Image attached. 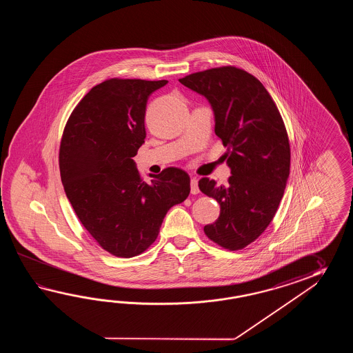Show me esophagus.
<instances>
[{
    "label": "esophagus",
    "mask_w": 353,
    "mask_h": 353,
    "mask_svg": "<svg viewBox=\"0 0 353 353\" xmlns=\"http://www.w3.org/2000/svg\"><path fill=\"white\" fill-rule=\"evenodd\" d=\"M190 192H192V194H198V193H199L198 179H196V178H192V179H190Z\"/></svg>",
    "instance_id": "1"
}]
</instances>
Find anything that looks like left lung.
Returning <instances> with one entry per match:
<instances>
[{"instance_id": "left-lung-1", "label": "left lung", "mask_w": 353, "mask_h": 353, "mask_svg": "<svg viewBox=\"0 0 353 353\" xmlns=\"http://www.w3.org/2000/svg\"><path fill=\"white\" fill-rule=\"evenodd\" d=\"M179 82L210 101L232 173L225 185L199 180L202 193L221 207L204 233L221 248L242 250L270 225L284 195L290 170L285 123L263 83L240 68H212Z\"/></svg>"}]
</instances>
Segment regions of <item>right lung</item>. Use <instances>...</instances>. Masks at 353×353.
Instances as JSON below:
<instances>
[{
  "instance_id": "right-lung-1",
  "label": "right lung",
  "mask_w": 353,
  "mask_h": 353,
  "mask_svg": "<svg viewBox=\"0 0 353 353\" xmlns=\"http://www.w3.org/2000/svg\"><path fill=\"white\" fill-rule=\"evenodd\" d=\"M166 83H99L75 105L61 136L60 176L68 199L98 245L117 257L150 248L168 210L190 193L184 170L166 168L148 183L132 159L146 137L148 99Z\"/></svg>"
}]
</instances>
